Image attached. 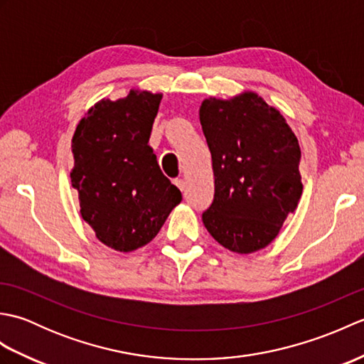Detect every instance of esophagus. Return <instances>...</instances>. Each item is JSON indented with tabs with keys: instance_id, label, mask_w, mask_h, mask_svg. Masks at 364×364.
<instances>
[{
	"instance_id": "esophagus-1",
	"label": "esophagus",
	"mask_w": 364,
	"mask_h": 364,
	"mask_svg": "<svg viewBox=\"0 0 364 364\" xmlns=\"http://www.w3.org/2000/svg\"><path fill=\"white\" fill-rule=\"evenodd\" d=\"M173 184H175V186H176L178 189H180L181 192H183L184 189H186V184H184V180H181V178H178V180H175Z\"/></svg>"
}]
</instances>
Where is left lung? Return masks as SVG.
<instances>
[{"mask_svg":"<svg viewBox=\"0 0 364 364\" xmlns=\"http://www.w3.org/2000/svg\"><path fill=\"white\" fill-rule=\"evenodd\" d=\"M198 114L214 172L205 227L231 252L264 249L304 191L297 137L280 111L249 90L228 100L206 98Z\"/></svg>","mask_w":364,"mask_h":364,"instance_id":"1","label":"left lung"}]
</instances>
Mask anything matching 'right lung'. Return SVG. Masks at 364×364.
<instances>
[{
    "mask_svg": "<svg viewBox=\"0 0 364 364\" xmlns=\"http://www.w3.org/2000/svg\"><path fill=\"white\" fill-rule=\"evenodd\" d=\"M162 94L131 89L115 102L100 100L72 139V186L80 213L100 242L133 252L159 233L181 192L161 172L149 145Z\"/></svg>",
    "mask_w": 364,
    "mask_h": 364,
    "instance_id": "right-lung-1",
    "label": "right lung"
}]
</instances>
